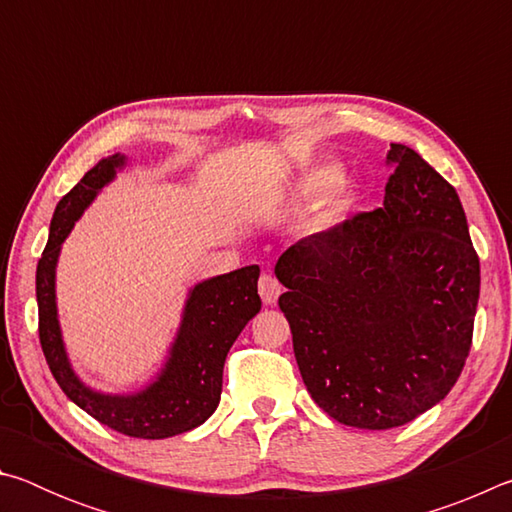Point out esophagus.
I'll return each mask as SVG.
<instances>
[{"label":"esophagus","instance_id":"1","mask_svg":"<svg viewBox=\"0 0 512 512\" xmlns=\"http://www.w3.org/2000/svg\"><path fill=\"white\" fill-rule=\"evenodd\" d=\"M257 289H259V296H262L266 305H275L277 298H280V293H282V284L277 282L271 273H264L262 277H259Z\"/></svg>","mask_w":512,"mask_h":512}]
</instances>
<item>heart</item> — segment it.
Instances as JSON below:
<instances>
[{"label": "heart", "mask_w": 512, "mask_h": 512, "mask_svg": "<svg viewBox=\"0 0 512 512\" xmlns=\"http://www.w3.org/2000/svg\"><path fill=\"white\" fill-rule=\"evenodd\" d=\"M343 171L339 164H318V167L309 169L300 180V194L302 196H323L341 183ZM350 189H339L332 198V212H341L352 203Z\"/></svg>", "instance_id": "heart-1"}]
</instances>
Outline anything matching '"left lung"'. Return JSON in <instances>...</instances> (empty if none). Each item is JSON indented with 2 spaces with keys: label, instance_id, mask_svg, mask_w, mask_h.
<instances>
[{
  "label": "left lung",
  "instance_id": "8db88e82",
  "mask_svg": "<svg viewBox=\"0 0 512 512\" xmlns=\"http://www.w3.org/2000/svg\"><path fill=\"white\" fill-rule=\"evenodd\" d=\"M384 207L277 259L293 352L329 418L393 429L445 400L472 348L481 268L456 189L391 144Z\"/></svg>",
  "mask_w": 512,
  "mask_h": 512
}]
</instances>
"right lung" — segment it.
<instances>
[{
	"instance_id": "right-lung-1",
	"label": "right lung",
	"mask_w": 512,
	"mask_h": 512,
	"mask_svg": "<svg viewBox=\"0 0 512 512\" xmlns=\"http://www.w3.org/2000/svg\"><path fill=\"white\" fill-rule=\"evenodd\" d=\"M124 155L103 158L56 205L49 241L36 271L38 332L49 370L76 406L106 427L131 438H171L203 424L221 400L223 363L241 329L262 309L257 296L259 266L216 275L189 291L178 336L160 375L140 393L92 391L69 366L56 311V262L69 230L103 185L124 167Z\"/></svg>"
}]
</instances>
